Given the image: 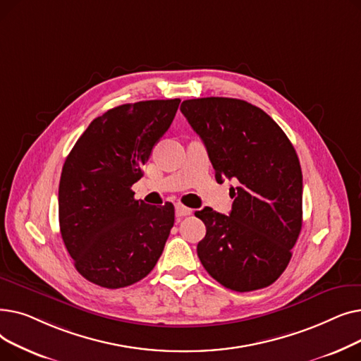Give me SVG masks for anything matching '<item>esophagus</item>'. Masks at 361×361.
<instances>
[{
    "label": "esophagus",
    "instance_id": "obj_1",
    "mask_svg": "<svg viewBox=\"0 0 361 361\" xmlns=\"http://www.w3.org/2000/svg\"><path fill=\"white\" fill-rule=\"evenodd\" d=\"M192 212H193V211L190 209V207H185V206H183V204H177V206H176V215H177L178 218L192 215Z\"/></svg>",
    "mask_w": 361,
    "mask_h": 361
}]
</instances>
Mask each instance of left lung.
Wrapping results in <instances>:
<instances>
[{
  "mask_svg": "<svg viewBox=\"0 0 361 361\" xmlns=\"http://www.w3.org/2000/svg\"><path fill=\"white\" fill-rule=\"evenodd\" d=\"M203 140L215 178L235 180L230 216L204 207L197 256L221 286L238 293L271 286L286 271L302 224V174L286 133L260 108L233 98L180 106Z\"/></svg>",
  "mask_w": 361,
  "mask_h": 361,
  "instance_id": "obj_1",
  "label": "left lung"
}]
</instances>
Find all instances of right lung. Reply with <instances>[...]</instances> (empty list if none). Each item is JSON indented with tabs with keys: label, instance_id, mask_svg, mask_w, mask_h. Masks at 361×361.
<instances>
[{
	"label": "right lung",
	"instance_id": "1",
	"mask_svg": "<svg viewBox=\"0 0 361 361\" xmlns=\"http://www.w3.org/2000/svg\"><path fill=\"white\" fill-rule=\"evenodd\" d=\"M180 99L126 104L94 118L68 154L59 188L60 231L78 272L123 288L155 268L174 225V204L135 199L152 149Z\"/></svg>",
	"mask_w": 361,
	"mask_h": 361
}]
</instances>
